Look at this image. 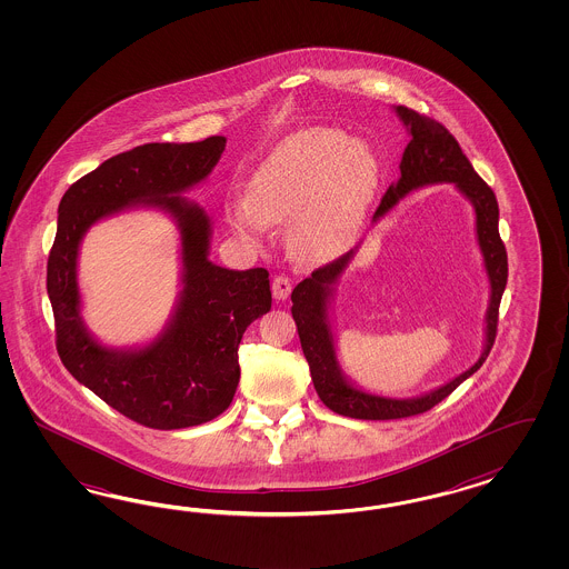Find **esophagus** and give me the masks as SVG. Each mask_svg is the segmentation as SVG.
<instances>
[{"instance_id": "obj_1", "label": "esophagus", "mask_w": 569, "mask_h": 569, "mask_svg": "<svg viewBox=\"0 0 569 569\" xmlns=\"http://www.w3.org/2000/svg\"><path fill=\"white\" fill-rule=\"evenodd\" d=\"M271 290H273V298L276 300H286L290 292H292V283H290V279L286 276H276L273 277Z\"/></svg>"}]
</instances>
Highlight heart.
Listing matches in <instances>:
<instances>
[{"instance_id":"1","label":"heart","mask_w":569,"mask_h":569,"mask_svg":"<svg viewBox=\"0 0 569 569\" xmlns=\"http://www.w3.org/2000/svg\"><path fill=\"white\" fill-rule=\"evenodd\" d=\"M373 152L345 131L310 127L281 139L248 181V198L227 207L229 224L248 240L269 224L290 223L288 238L307 259H328L367 212L378 188Z\"/></svg>"}]
</instances>
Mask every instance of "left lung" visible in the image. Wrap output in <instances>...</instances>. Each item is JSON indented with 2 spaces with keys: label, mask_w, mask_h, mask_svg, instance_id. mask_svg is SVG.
<instances>
[{
  "label": "left lung",
  "mask_w": 569,
  "mask_h": 569,
  "mask_svg": "<svg viewBox=\"0 0 569 569\" xmlns=\"http://www.w3.org/2000/svg\"><path fill=\"white\" fill-rule=\"evenodd\" d=\"M398 119L409 133V143L400 160V177L381 198L373 223L381 221L402 198L430 186L452 183L476 214V241L483 260V271L488 277V309L483 315V346L480 359L473 362L457 378L428 390L419 397L395 398L369 392L357 381L348 378L338 359L336 336H333V296L336 283L350 262L357 257L359 246L350 248L340 259L312 271L302 279L292 292V317L300 336L302 352L310 367V378L323 405L333 413L352 419H400L411 415L426 413L438 405L467 378H471L486 361L497 338L499 305L507 286V250L499 236V204L497 196L473 171L471 162L463 154L457 139L448 133L447 127L423 117L405 106H395Z\"/></svg>",
  "instance_id": "left-lung-1"
}]
</instances>
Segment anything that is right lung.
<instances>
[{"label":"right lung","mask_w":569,"mask_h":569,"mask_svg":"<svg viewBox=\"0 0 569 569\" xmlns=\"http://www.w3.org/2000/svg\"><path fill=\"white\" fill-rule=\"evenodd\" d=\"M223 136L193 143H146L108 158L72 183L58 207L48 296L58 355L70 376L119 413L154 430L200 426L231 405L246 328L271 310L267 269L231 271L210 260L212 221L181 196L217 167ZM138 207L164 211L180 233V292L172 317L146 346H102L86 328L78 252L100 220Z\"/></svg>","instance_id":"obj_1"}]
</instances>
